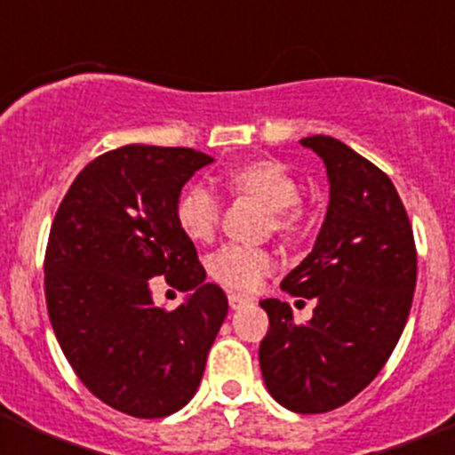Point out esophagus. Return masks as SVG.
<instances>
[{
    "label": "esophagus",
    "instance_id": "esophagus-1",
    "mask_svg": "<svg viewBox=\"0 0 455 455\" xmlns=\"http://www.w3.org/2000/svg\"><path fill=\"white\" fill-rule=\"evenodd\" d=\"M228 303H230L232 309H241L243 305L251 303V299H248V296H243V293L230 291V293H228Z\"/></svg>",
    "mask_w": 455,
    "mask_h": 455
}]
</instances>
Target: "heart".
Returning a JSON list of instances; mask_svg holds the SVG:
<instances>
[{"instance_id":"b5f03b06","label":"heart","mask_w":455,"mask_h":455,"mask_svg":"<svg viewBox=\"0 0 455 455\" xmlns=\"http://www.w3.org/2000/svg\"><path fill=\"white\" fill-rule=\"evenodd\" d=\"M228 191L251 196L268 204L271 228L277 235H291L300 223V187L280 162L257 159L239 164L223 175ZM220 198L203 184H188L175 203V220L191 241H209L220 220ZM273 255L264 248L225 243L209 257L207 271L216 283L230 289H255L273 268Z\"/></svg>"}]
</instances>
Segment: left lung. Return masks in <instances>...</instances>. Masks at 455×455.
Wrapping results in <instances>:
<instances>
[{
    "instance_id": "obj_1",
    "label": "left lung",
    "mask_w": 455,
    "mask_h": 455,
    "mask_svg": "<svg viewBox=\"0 0 455 455\" xmlns=\"http://www.w3.org/2000/svg\"><path fill=\"white\" fill-rule=\"evenodd\" d=\"M300 146L323 159L331 203L315 248L280 287L316 307L307 323H293L289 303H259L268 315L259 367L277 403L319 415L357 396L392 355L415 296L417 251L380 168L332 136H307Z\"/></svg>"
}]
</instances>
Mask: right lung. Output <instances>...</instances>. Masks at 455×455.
Instances as JSON below:
<instances>
[{"instance_id":"right-lung-1","label":"right lung","mask_w":455,"mask_h":455,"mask_svg":"<svg viewBox=\"0 0 455 455\" xmlns=\"http://www.w3.org/2000/svg\"><path fill=\"white\" fill-rule=\"evenodd\" d=\"M214 159L191 148L123 146L79 172L56 209L45 251V299L63 355L88 392L139 419L178 412L203 380L228 296L204 283L175 203ZM164 275L189 299L151 303Z\"/></svg>"}]
</instances>
